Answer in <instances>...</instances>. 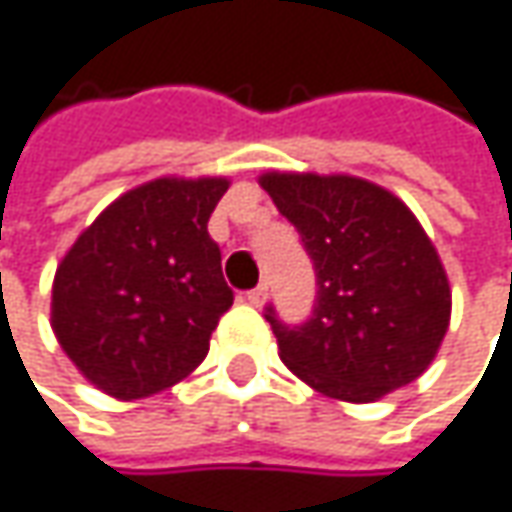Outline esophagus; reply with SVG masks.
Instances as JSON below:
<instances>
[{
    "label": "esophagus",
    "instance_id": "esophagus-1",
    "mask_svg": "<svg viewBox=\"0 0 512 512\" xmlns=\"http://www.w3.org/2000/svg\"><path fill=\"white\" fill-rule=\"evenodd\" d=\"M266 295H269V286L260 284L255 286L252 292H246V301H249L252 307H263V304H266Z\"/></svg>",
    "mask_w": 512,
    "mask_h": 512
}]
</instances>
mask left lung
<instances>
[{
	"label": "left lung",
	"mask_w": 512,
	"mask_h": 512,
	"mask_svg": "<svg viewBox=\"0 0 512 512\" xmlns=\"http://www.w3.org/2000/svg\"><path fill=\"white\" fill-rule=\"evenodd\" d=\"M313 257V318L286 327L269 310L284 365L313 391L374 403L435 362L452 289L435 243L406 202L347 173L257 176Z\"/></svg>",
	"instance_id": "1"
}]
</instances>
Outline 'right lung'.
<instances>
[{
  "label": "right lung",
  "mask_w": 512,
  "mask_h": 512,
  "mask_svg": "<svg viewBox=\"0 0 512 512\" xmlns=\"http://www.w3.org/2000/svg\"><path fill=\"white\" fill-rule=\"evenodd\" d=\"M226 176H159L109 202L63 255L51 330L98 391L144 400L194 374L234 301L208 217Z\"/></svg>",
  "instance_id": "right-lung-1"
}]
</instances>
